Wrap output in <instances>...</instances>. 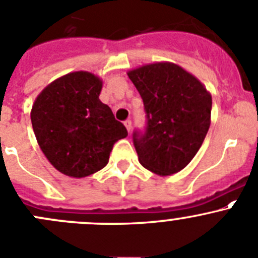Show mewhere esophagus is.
Returning a JSON list of instances; mask_svg holds the SVG:
<instances>
[{"label":"esophagus","mask_w":258,"mask_h":258,"mask_svg":"<svg viewBox=\"0 0 258 258\" xmlns=\"http://www.w3.org/2000/svg\"><path fill=\"white\" fill-rule=\"evenodd\" d=\"M124 126H126L127 131L131 132V128H132V122H131V119H127V121H124Z\"/></svg>","instance_id":"34e87169"}]
</instances>
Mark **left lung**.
I'll list each match as a JSON object with an SVG mask.
<instances>
[{
  "label": "left lung",
  "instance_id": "1",
  "mask_svg": "<svg viewBox=\"0 0 258 258\" xmlns=\"http://www.w3.org/2000/svg\"><path fill=\"white\" fill-rule=\"evenodd\" d=\"M127 76L147 114L146 132L134 134L140 164L160 176L179 172L196 156L211 126V92L170 61L145 64Z\"/></svg>",
  "mask_w": 258,
  "mask_h": 258
}]
</instances>
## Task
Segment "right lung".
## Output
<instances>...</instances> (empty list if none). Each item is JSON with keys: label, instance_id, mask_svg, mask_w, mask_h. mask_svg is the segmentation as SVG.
<instances>
[{"label": "right lung", "instance_id": "obj_1", "mask_svg": "<svg viewBox=\"0 0 258 258\" xmlns=\"http://www.w3.org/2000/svg\"><path fill=\"white\" fill-rule=\"evenodd\" d=\"M103 81L91 72H72L47 84L35 99L31 123L50 164L71 177L103 169L114 142L127 130L99 99Z\"/></svg>", "mask_w": 258, "mask_h": 258}]
</instances>
